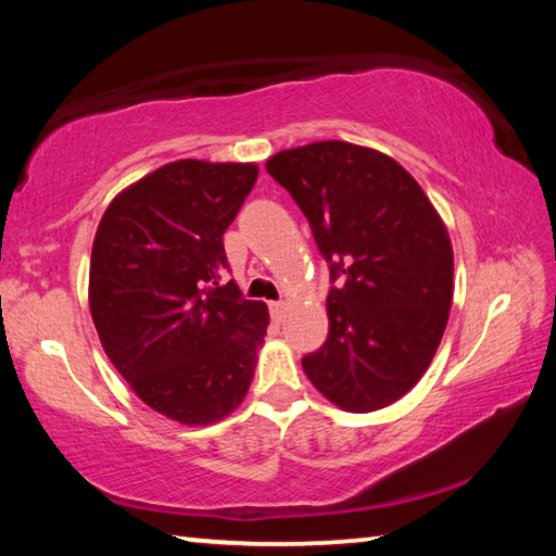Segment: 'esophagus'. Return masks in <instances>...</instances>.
<instances>
[{"label":"esophagus","instance_id":"obj_1","mask_svg":"<svg viewBox=\"0 0 556 556\" xmlns=\"http://www.w3.org/2000/svg\"><path fill=\"white\" fill-rule=\"evenodd\" d=\"M285 312H287V306L281 304V301H271V304H269V314H271V318H275L277 324L281 321V318H285Z\"/></svg>","mask_w":556,"mask_h":556}]
</instances>
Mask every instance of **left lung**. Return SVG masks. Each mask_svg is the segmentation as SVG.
<instances>
[{
    "label": "left lung",
    "instance_id": "1",
    "mask_svg": "<svg viewBox=\"0 0 556 556\" xmlns=\"http://www.w3.org/2000/svg\"><path fill=\"white\" fill-rule=\"evenodd\" d=\"M312 225L333 279L328 338L306 378L353 414L390 407L427 372L454 299V248L414 176L378 149L326 139L267 159Z\"/></svg>",
    "mask_w": 556,
    "mask_h": 556
}]
</instances>
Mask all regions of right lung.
I'll list each match as a JSON object with an SVG mask.
<instances>
[{"instance_id": "1", "label": "right lung", "mask_w": 556, "mask_h": 556, "mask_svg": "<svg viewBox=\"0 0 556 556\" xmlns=\"http://www.w3.org/2000/svg\"><path fill=\"white\" fill-rule=\"evenodd\" d=\"M255 162L178 159L110 201L90 255L100 343L147 407L186 427L240 407L265 343L262 301L220 287L223 235L257 181Z\"/></svg>"}]
</instances>
